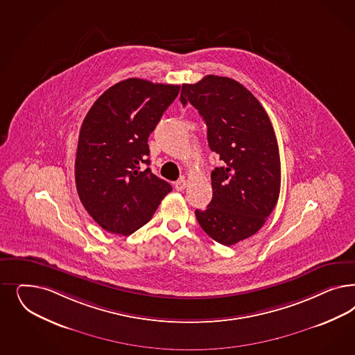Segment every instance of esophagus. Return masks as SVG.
<instances>
[{
	"mask_svg": "<svg viewBox=\"0 0 355 355\" xmlns=\"http://www.w3.org/2000/svg\"><path fill=\"white\" fill-rule=\"evenodd\" d=\"M175 188H176V191H184L185 188H187V180L185 179H180V180H178L176 183H175Z\"/></svg>",
	"mask_w": 355,
	"mask_h": 355,
	"instance_id": "esophagus-1",
	"label": "esophagus"
}]
</instances>
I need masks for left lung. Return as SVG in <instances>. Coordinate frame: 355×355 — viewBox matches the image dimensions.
<instances>
[{
	"instance_id": "obj_1",
	"label": "left lung",
	"mask_w": 355,
	"mask_h": 355,
	"mask_svg": "<svg viewBox=\"0 0 355 355\" xmlns=\"http://www.w3.org/2000/svg\"><path fill=\"white\" fill-rule=\"evenodd\" d=\"M180 102L202 116L209 148L225 163L211 172L213 198L196 218L211 239L230 247L254 235L277 205L281 160L273 125L252 92L227 77L184 83Z\"/></svg>"
}]
</instances>
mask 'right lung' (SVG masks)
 I'll return each mask as SVG.
<instances>
[{"mask_svg": "<svg viewBox=\"0 0 355 355\" xmlns=\"http://www.w3.org/2000/svg\"><path fill=\"white\" fill-rule=\"evenodd\" d=\"M179 92V85L128 78L105 90L86 114L76 185L82 205L105 231L133 234L171 192V185L145 164H150V133Z\"/></svg>", "mask_w": 355, "mask_h": 355, "instance_id": "right-lung-1", "label": "right lung"}]
</instances>
